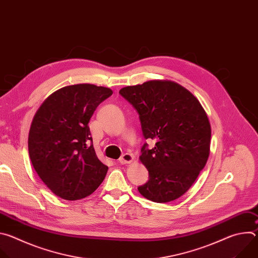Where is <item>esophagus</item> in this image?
I'll return each mask as SVG.
<instances>
[{"mask_svg":"<svg viewBox=\"0 0 258 258\" xmlns=\"http://www.w3.org/2000/svg\"><path fill=\"white\" fill-rule=\"evenodd\" d=\"M134 159L133 154L130 153H124L120 158H119V163L121 164H126V163H131Z\"/></svg>","mask_w":258,"mask_h":258,"instance_id":"1","label":"esophagus"}]
</instances>
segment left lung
I'll return each mask as SVG.
<instances>
[{
    "label": "left lung",
    "mask_w": 258,
    "mask_h": 258,
    "mask_svg": "<svg viewBox=\"0 0 258 258\" xmlns=\"http://www.w3.org/2000/svg\"><path fill=\"white\" fill-rule=\"evenodd\" d=\"M119 94L137 110L145 143L140 159L149 179L138 187L145 198L157 203L185 194L204 168L210 150L211 128L200 102L170 81H150L125 87Z\"/></svg>",
    "instance_id": "8db88e82"
}]
</instances>
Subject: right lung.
<instances>
[{
    "instance_id": "1",
    "label": "right lung",
    "mask_w": 258,
    "mask_h": 258,
    "mask_svg": "<svg viewBox=\"0 0 258 258\" xmlns=\"http://www.w3.org/2000/svg\"><path fill=\"white\" fill-rule=\"evenodd\" d=\"M113 94L80 84L53 93L36 111L28 135V153L45 185L65 200L83 199L101 185L108 166L97 157L89 121Z\"/></svg>"
}]
</instances>
